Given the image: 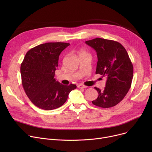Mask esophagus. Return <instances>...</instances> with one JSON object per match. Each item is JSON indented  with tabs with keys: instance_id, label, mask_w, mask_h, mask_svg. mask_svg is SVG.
<instances>
[{
	"instance_id": "34e87169",
	"label": "esophagus",
	"mask_w": 152,
	"mask_h": 152,
	"mask_svg": "<svg viewBox=\"0 0 152 152\" xmlns=\"http://www.w3.org/2000/svg\"><path fill=\"white\" fill-rule=\"evenodd\" d=\"M77 87L79 89H85L87 87V86L83 85V84H79L77 86Z\"/></svg>"
}]
</instances>
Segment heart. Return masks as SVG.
I'll return each mask as SVG.
<instances>
[{
  "label": "heart",
  "mask_w": 152,
  "mask_h": 152,
  "mask_svg": "<svg viewBox=\"0 0 152 152\" xmlns=\"http://www.w3.org/2000/svg\"><path fill=\"white\" fill-rule=\"evenodd\" d=\"M86 52L84 50H81L80 52H79V55H81V54H83V53H86Z\"/></svg>",
  "instance_id": "1"
}]
</instances>
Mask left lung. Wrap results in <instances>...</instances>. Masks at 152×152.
<instances>
[{
  "mask_svg": "<svg viewBox=\"0 0 152 152\" xmlns=\"http://www.w3.org/2000/svg\"><path fill=\"white\" fill-rule=\"evenodd\" d=\"M96 51L98 61L95 74L107 77L104 89L98 92L94 105L107 108L120 102L128 92L133 77V65L125 48L118 42L102 38L86 41Z\"/></svg>",
  "mask_w": 152,
  "mask_h": 152,
  "instance_id": "obj_1",
  "label": "left lung"
}]
</instances>
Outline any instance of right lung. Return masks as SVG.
<instances>
[{
	"instance_id": "right-lung-1",
	"label": "right lung",
	"mask_w": 152,
	"mask_h": 152,
	"mask_svg": "<svg viewBox=\"0 0 152 152\" xmlns=\"http://www.w3.org/2000/svg\"><path fill=\"white\" fill-rule=\"evenodd\" d=\"M70 44L48 42L32 48L21 65L22 85L26 94L36 107L51 110L62 106L75 84L65 86L56 81L55 71L59 55Z\"/></svg>"
}]
</instances>
